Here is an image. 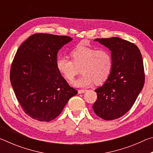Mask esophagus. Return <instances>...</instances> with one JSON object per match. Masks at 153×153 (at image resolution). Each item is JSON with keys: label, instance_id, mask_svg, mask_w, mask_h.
<instances>
[{"label": "esophagus", "instance_id": "1", "mask_svg": "<svg viewBox=\"0 0 153 153\" xmlns=\"http://www.w3.org/2000/svg\"><path fill=\"white\" fill-rule=\"evenodd\" d=\"M86 91V90H78V93L79 94H82V93H84Z\"/></svg>", "mask_w": 153, "mask_h": 153}]
</instances>
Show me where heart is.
Listing matches in <instances>:
<instances>
[{
	"mask_svg": "<svg viewBox=\"0 0 153 153\" xmlns=\"http://www.w3.org/2000/svg\"><path fill=\"white\" fill-rule=\"evenodd\" d=\"M70 56L71 60L63 56H57L56 67L68 81L74 79L80 68L82 75L73 82L76 86L87 87L93 82L102 84L110 76L113 60L107 49L79 46L71 51Z\"/></svg>",
	"mask_w": 153,
	"mask_h": 153,
	"instance_id": "obj_1",
	"label": "heart"
}]
</instances>
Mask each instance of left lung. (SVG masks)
<instances>
[{"mask_svg":"<svg viewBox=\"0 0 153 153\" xmlns=\"http://www.w3.org/2000/svg\"><path fill=\"white\" fill-rule=\"evenodd\" d=\"M95 40L109 48L113 66L107 81L95 90L97 99L92 108L99 117L113 120L130 109L143 88V61L138 46L132 42L117 37Z\"/></svg>","mask_w":153,"mask_h":153,"instance_id":"8db88e82","label":"left lung"}]
</instances>
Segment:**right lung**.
Segmentation results:
<instances>
[{
    "mask_svg": "<svg viewBox=\"0 0 153 153\" xmlns=\"http://www.w3.org/2000/svg\"><path fill=\"white\" fill-rule=\"evenodd\" d=\"M71 40L67 36L36 33L17 49L10 80L21 107L33 120H53L77 94L56 67L59 50Z\"/></svg>",
    "mask_w": 153,
    "mask_h": 153,
    "instance_id": "1",
    "label": "right lung"
}]
</instances>
